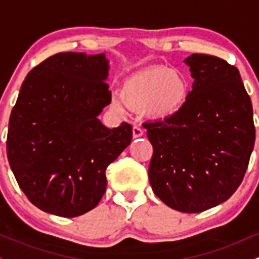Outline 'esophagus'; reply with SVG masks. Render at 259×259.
<instances>
[{
  "instance_id": "obj_1",
  "label": "esophagus",
  "mask_w": 259,
  "mask_h": 259,
  "mask_svg": "<svg viewBox=\"0 0 259 259\" xmlns=\"http://www.w3.org/2000/svg\"><path fill=\"white\" fill-rule=\"evenodd\" d=\"M142 135H144V130H142L141 127L138 126V125L133 126V138H134V139L141 138Z\"/></svg>"
}]
</instances>
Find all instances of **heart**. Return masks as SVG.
Segmentation results:
<instances>
[{
  "instance_id": "1",
  "label": "heart",
  "mask_w": 259,
  "mask_h": 259,
  "mask_svg": "<svg viewBox=\"0 0 259 259\" xmlns=\"http://www.w3.org/2000/svg\"><path fill=\"white\" fill-rule=\"evenodd\" d=\"M189 92V81L179 70L152 67L127 78L120 89V99L130 108H144L150 117L165 119L180 112ZM111 107L115 112L123 111V106L117 99L112 100Z\"/></svg>"
}]
</instances>
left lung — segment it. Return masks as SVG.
Wrapping results in <instances>:
<instances>
[{
	"mask_svg": "<svg viewBox=\"0 0 259 259\" xmlns=\"http://www.w3.org/2000/svg\"><path fill=\"white\" fill-rule=\"evenodd\" d=\"M195 79L179 113L145 124L153 146L148 179L179 212L200 213L236 191L254 146L251 99L239 70L209 55L189 56Z\"/></svg>",
	"mask_w": 259,
	"mask_h": 259,
	"instance_id": "8db88e82",
	"label": "left lung"
}]
</instances>
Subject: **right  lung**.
<instances>
[{
  "label": "right lung",
  "instance_id": "right-lung-1",
  "mask_svg": "<svg viewBox=\"0 0 259 259\" xmlns=\"http://www.w3.org/2000/svg\"><path fill=\"white\" fill-rule=\"evenodd\" d=\"M105 53L62 52L29 72L11 113L7 157L18 185L44 212L84 214L106 191V169L132 142V125L99 119L111 103Z\"/></svg>",
  "mask_w": 259,
  "mask_h": 259
}]
</instances>
